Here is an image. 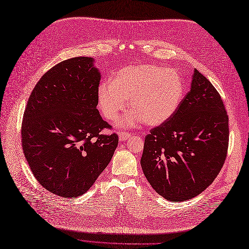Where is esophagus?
<instances>
[{"mask_svg":"<svg viewBox=\"0 0 249 249\" xmlns=\"http://www.w3.org/2000/svg\"><path fill=\"white\" fill-rule=\"evenodd\" d=\"M129 137H131V134L129 133H126V132H120L118 133V139H120V141H126Z\"/></svg>","mask_w":249,"mask_h":249,"instance_id":"34e87169","label":"esophagus"}]
</instances>
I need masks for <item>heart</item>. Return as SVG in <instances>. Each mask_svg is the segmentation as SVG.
<instances>
[{"label": "heart", "mask_w": 249, "mask_h": 249, "mask_svg": "<svg viewBox=\"0 0 249 249\" xmlns=\"http://www.w3.org/2000/svg\"><path fill=\"white\" fill-rule=\"evenodd\" d=\"M184 93L178 72L155 64L127 66L118 71L112 81L98 88L99 108L106 120L114 121L125 108L128 112L117 121L122 127L143 123L155 126L167 122L175 113Z\"/></svg>", "instance_id": "obj_1"}]
</instances>
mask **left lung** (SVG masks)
Here are the masks:
<instances>
[{
  "label": "left lung",
  "mask_w": 249,
  "mask_h": 249,
  "mask_svg": "<svg viewBox=\"0 0 249 249\" xmlns=\"http://www.w3.org/2000/svg\"><path fill=\"white\" fill-rule=\"evenodd\" d=\"M228 122L219 92L195 69L175 113L145 138L141 165L156 193L172 202L203 193L227 157Z\"/></svg>",
  "instance_id": "8db88e82"
}]
</instances>
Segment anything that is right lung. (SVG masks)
<instances>
[{"instance_id":"right-lung-1","label":"right lung","mask_w":249,"mask_h":249,"mask_svg":"<svg viewBox=\"0 0 249 249\" xmlns=\"http://www.w3.org/2000/svg\"><path fill=\"white\" fill-rule=\"evenodd\" d=\"M92 57L55 65L29 96L21 127L22 149L37 181L63 197L84 195L110 162L116 134L96 108L100 73Z\"/></svg>"}]
</instances>
